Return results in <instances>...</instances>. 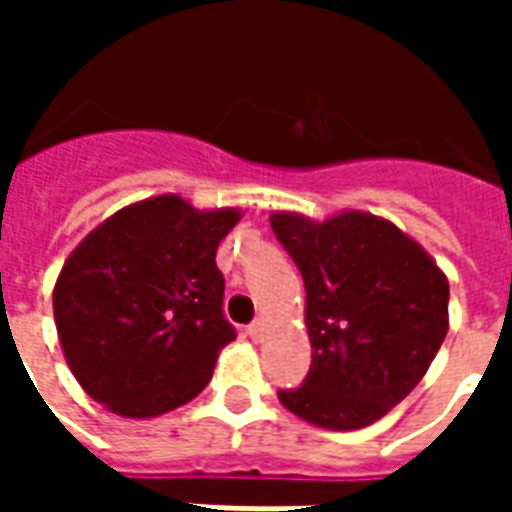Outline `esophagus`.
Instances as JSON below:
<instances>
[{"label":"esophagus","instance_id":"esophagus-1","mask_svg":"<svg viewBox=\"0 0 512 512\" xmlns=\"http://www.w3.org/2000/svg\"><path fill=\"white\" fill-rule=\"evenodd\" d=\"M246 334H249V337H252V340H255V343H260V340H263V337H266V321H257V323H252V326H249V329H246Z\"/></svg>","mask_w":512,"mask_h":512}]
</instances>
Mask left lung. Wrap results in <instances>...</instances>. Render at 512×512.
<instances>
[{"label": "left lung", "instance_id": "left-lung-1", "mask_svg": "<svg viewBox=\"0 0 512 512\" xmlns=\"http://www.w3.org/2000/svg\"><path fill=\"white\" fill-rule=\"evenodd\" d=\"M271 227L304 277L312 365L279 400L315 428L356 430L389 414L428 373L450 329V282L384 216L310 219L274 211Z\"/></svg>", "mask_w": 512, "mask_h": 512}]
</instances>
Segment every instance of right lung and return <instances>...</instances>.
I'll use <instances>...</instances> for the list:
<instances>
[{"mask_svg": "<svg viewBox=\"0 0 512 512\" xmlns=\"http://www.w3.org/2000/svg\"><path fill=\"white\" fill-rule=\"evenodd\" d=\"M241 216L158 194L112 213L68 255L54 282V323L95 403L117 417H161L208 386L235 340L216 249Z\"/></svg>", "mask_w": 512, "mask_h": 512, "instance_id": "right-lung-1", "label": "right lung"}]
</instances>
